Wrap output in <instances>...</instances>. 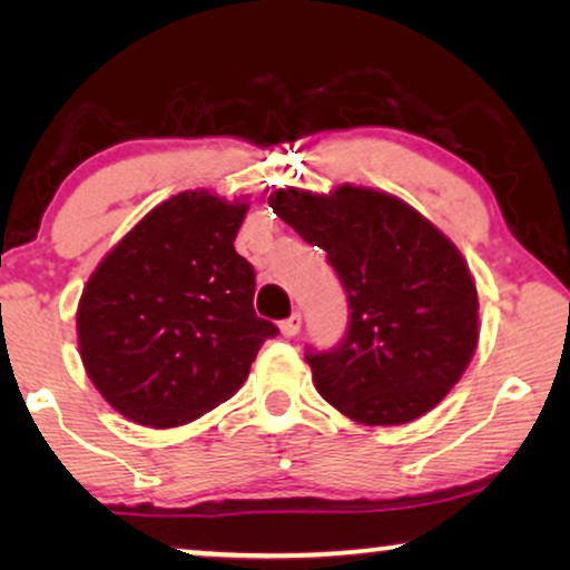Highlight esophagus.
Segmentation results:
<instances>
[{
	"instance_id": "obj_1",
	"label": "esophagus",
	"mask_w": 570,
	"mask_h": 570,
	"mask_svg": "<svg viewBox=\"0 0 570 570\" xmlns=\"http://www.w3.org/2000/svg\"><path fill=\"white\" fill-rule=\"evenodd\" d=\"M301 326H303V316L295 311L291 318H285V322L279 324V332H283V337H295V334L301 332Z\"/></svg>"
}]
</instances>
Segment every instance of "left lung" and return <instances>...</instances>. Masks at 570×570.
<instances>
[{"label":"left lung","instance_id":"8db88e82","mask_svg":"<svg viewBox=\"0 0 570 570\" xmlns=\"http://www.w3.org/2000/svg\"><path fill=\"white\" fill-rule=\"evenodd\" d=\"M269 207L324 248L353 311L337 350L306 355L316 392L363 425H404L431 412L480 342L478 287L454 240L371 186H287L269 194Z\"/></svg>","mask_w":570,"mask_h":570}]
</instances>
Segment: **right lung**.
<instances>
[{
  "mask_svg": "<svg viewBox=\"0 0 570 570\" xmlns=\"http://www.w3.org/2000/svg\"><path fill=\"white\" fill-rule=\"evenodd\" d=\"M248 197L178 191L92 269L77 350L100 396L131 423L178 428L230 400L277 326L256 316L254 269L233 240Z\"/></svg>",
  "mask_w": 570,
  "mask_h": 570,
  "instance_id": "right-lung-1",
  "label": "right lung"
}]
</instances>
